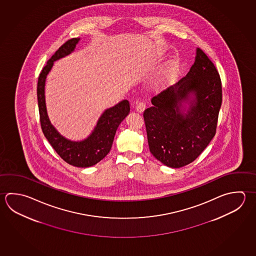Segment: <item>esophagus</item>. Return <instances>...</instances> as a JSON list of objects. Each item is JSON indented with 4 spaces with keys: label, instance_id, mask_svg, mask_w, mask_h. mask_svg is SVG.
<instances>
[{
    "label": "esophagus",
    "instance_id": "1",
    "mask_svg": "<svg viewBox=\"0 0 256 256\" xmlns=\"http://www.w3.org/2000/svg\"><path fill=\"white\" fill-rule=\"evenodd\" d=\"M145 108H146V104H145V102H139L137 104H136L135 110H136V112H144V111L145 110Z\"/></svg>",
    "mask_w": 256,
    "mask_h": 256
}]
</instances>
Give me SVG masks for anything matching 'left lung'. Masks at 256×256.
I'll list each match as a JSON object with an SVG mask.
<instances>
[{
  "label": "left lung",
  "mask_w": 256,
  "mask_h": 256,
  "mask_svg": "<svg viewBox=\"0 0 256 256\" xmlns=\"http://www.w3.org/2000/svg\"><path fill=\"white\" fill-rule=\"evenodd\" d=\"M144 112L150 152L168 167L194 162L216 134L222 104L218 72L196 48L195 62L178 83L152 99Z\"/></svg>",
  "instance_id": "left-lung-1"
}]
</instances>
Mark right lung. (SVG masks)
I'll list each match as a JSON object with an SVG mask.
<instances>
[{"instance_id":"1","label":"right lung","mask_w":256,"mask_h":256,"mask_svg":"<svg viewBox=\"0 0 256 256\" xmlns=\"http://www.w3.org/2000/svg\"><path fill=\"white\" fill-rule=\"evenodd\" d=\"M79 42L80 38L68 40L46 62L38 80V104L42 132L56 154L72 166L88 168L96 165L109 154L118 126L130 112V104L127 100H122L116 106L106 109L99 117L92 132L82 140L68 139L53 126L46 111V76L52 70L54 62L73 53Z\"/></svg>"}]
</instances>
